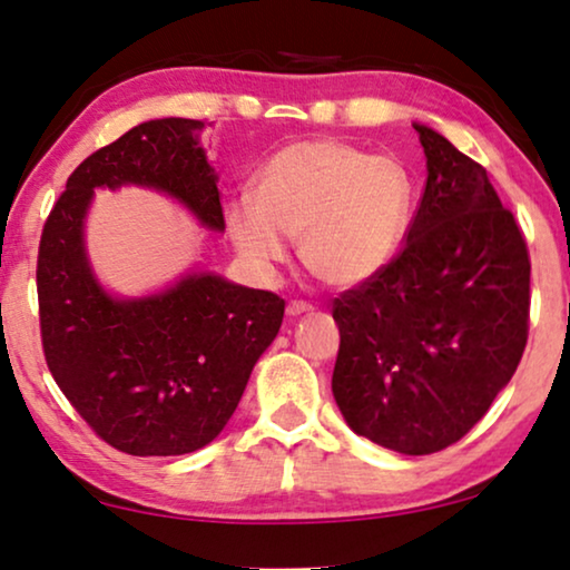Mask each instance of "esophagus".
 <instances>
[{
    "label": "esophagus",
    "mask_w": 570,
    "mask_h": 570,
    "mask_svg": "<svg viewBox=\"0 0 570 570\" xmlns=\"http://www.w3.org/2000/svg\"><path fill=\"white\" fill-rule=\"evenodd\" d=\"M314 311V306L306 301H291L287 303V316H303V314H311Z\"/></svg>",
    "instance_id": "obj_1"
}]
</instances>
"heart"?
Here are the masks:
<instances>
[{"instance_id":"heart-1","label":"heart","mask_w":570,"mask_h":570,"mask_svg":"<svg viewBox=\"0 0 570 570\" xmlns=\"http://www.w3.org/2000/svg\"><path fill=\"white\" fill-rule=\"evenodd\" d=\"M254 199L225 207L233 246L259 269L285 259L298 238L306 272L330 287L376 277L407 236L415 184L394 158L337 139H311L277 150L254 174Z\"/></svg>"}]
</instances>
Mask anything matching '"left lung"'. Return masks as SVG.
I'll list each match as a JSON object with an SVG mask.
<instances>
[{"instance_id": "1", "label": "left lung", "mask_w": 570, "mask_h": 570, "mask_svg": "<svg viewBox=\"0 0 570 570\" xmlns=\"http://www.w3.org/2000/svg\"><path fill=\"white\" fill-rule=\"evenodd\" d=\"M415 131L425 191L392 264L332 303V392L357 435L423 456L464 439L517 373L532 262L488 170L439 131Z\"/></svg>"}]
</instances>
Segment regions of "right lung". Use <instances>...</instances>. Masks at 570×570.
<instances>
[{"label":"right lung","instance_id":"add662e5","mask_svg":"<svg viewBox=\"0 0 570 570\" xmlns=\"http://www.w3.org/2000/svg\"><path fill=\"white\" fill-rule=\"evenodd\" d=\"M202 121L155 119L85 158L38 244V318L53 381L108 446L178 456L207 446L238 407L254 363L277 337L285 301L189 275L153 298L116 301L92 277L82 217L96 186H153L225 230L217 176L197 145Z\"/></svg>","mask_w":570,"mask_h":570}]
</instances>
